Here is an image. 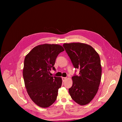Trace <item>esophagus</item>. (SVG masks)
Listing matches in <instances>:
<instances>
[{
  "label": "esophagus",
  "instance_id": "esophagus-1",
  "mask_svg": "<svg viewBox=\"0 0 122 122\" xmlns=\"http://www.w3.org/2000/svg\"><path fill=\"white\" fill-rule=\"evenodd\" d=\"M62 81H63V82H64L66 80V77H62Z\"/></svg>",
  "mask_w": 122,
  "mask_h": 122
}]
</instances>
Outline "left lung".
I'll return each mask as SVG.
<instances>
[{"instance_id":"left-lung-1","label":"left lung","mask_w":122,"mask_h":122,"mask_svg":"<svg viewBox=\"0 0 122 122\" xmlns=\"http://www.w3.org/2000/svg\"><path fill=\"white\" fill-rule=\"evenodd\" d=\"M63 46L79 75L72 77L73 84L68 89L72 99L85 105L94 98L98 90L102 68L99 55L90 45L76 42L64 43Z\"/></svg>"}]
</instances>
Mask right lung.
<instances>
[{"instance_id":"right-lung-1","label":"right lung","mask_w":122,"mask_h":122,"mask_svg":"<svg viewBox=\"0 0 122 122\" xmlns=\"http://www.w3.org/2000/svg\"><path fill=\"white\" fill-rule=\"evenodd\" d=\"M64 51L58 44H44L36 46L25 56L23 71L27 92L37 105L47 108L56 99L61 87V77L49 74L54 66L58 55Z\"/></svg>"}]
</instances>
